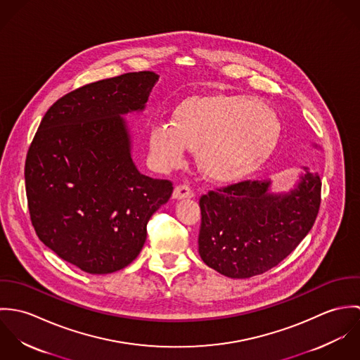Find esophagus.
Masks as SVG:
<instances>
[{
	"instance_id": "obj_1",
	"label": "esophagus",
	"mask_w": 360,
	"mask_h": 360,
	"mask_svg": "<svg viewBox=\"0 0 360 360\" xmlns=\"http://www.w3.org/2000/svg\"><path fill=\"white\" fill-rule=\"evenodd\" d=\"M193 197H194L193 190L186 184L177 186L173 191V200H177V201L179 200H186V198H193Z\"/></svg>"
}]
</instances>
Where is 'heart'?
Returning a JSON list of instances; mask_svg holds the SVG:
<instances>
[{"mask_svg":"<svg viewBox=\"0 0 360 360\" xmlns=\"http://www.w3.org/2000/svg\"><path fill=\"white\" fill-rule=\"evenodd\" d=\"M281 137L276 112L247 96L190 98L150 130V153L159 169L177 167L186 148L197 151L200 170L216 183H233L257 172Z\"/></svg>","mask_w":360,"mask_h":360,"instance_id":"b5f03b06","label":"heart"}]
</instances>
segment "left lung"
Returning <instances> with one entry per match:
<instances>
[{
    "mask_svg": "<svg viewBox=\"0 0 360 360\" xmlns=\"http://www.w3.org/2000/svg\"><path fill=\"white\" fill-rule=\"evenodd\" d=\"M320 191L319 174L304 166L285 191L274 193L271 180H255L202 195L201 259L230 278L267 271L307 237L319 212Z\"/></svg>",
    "mask_w": 360,
    "mask_h": 360,
    "instance_id": "8db88e82",
    "label": "left lung"
}]
</instances>
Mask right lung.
<instances>
[{"instance_id": "right-lung-1", "label": "right lung", "mask_w": 360, "mask_h": 360, "mask_svg": "<svg viewBox=\"0 0 360 360\" xmlns=\"http://www.w3.org/2000/svg\"><path fill=\"white\" fill-rule=\"evenodd\" d=\"M159 76L126 73L75 90L44 115L29 148L25 181L41 243L90 274L130 264L147 224L173 186L143 174L133 160L124 116L143 113Z\"/></svg>"}]
</instances>
